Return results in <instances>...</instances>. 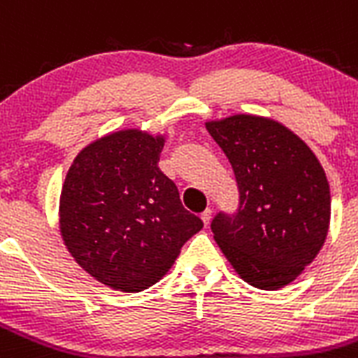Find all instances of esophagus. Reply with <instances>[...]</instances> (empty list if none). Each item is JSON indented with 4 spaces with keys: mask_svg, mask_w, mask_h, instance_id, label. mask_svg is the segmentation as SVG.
<instances>
[{
    "mask_svg": "<svg viewBox=\"0 0 358 358\" xmlns=\"http://www.w3.org/2000/svg\"><path fill=\"white\" fill-rule=\"evenodd\" d=\"M202 222H204V225H209V222H211V209H206L204 213L201 215Z\"/></svg>",
    "mask_w": 358,
    "mask_h": 358,
    "instance_id": "34e87169",
    "label": "esophagus"
}]
</instances>
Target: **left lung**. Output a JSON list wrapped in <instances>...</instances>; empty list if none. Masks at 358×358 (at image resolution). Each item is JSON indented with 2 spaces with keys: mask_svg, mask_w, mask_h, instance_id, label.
I'll return each instance as SVG.
<instances>
[{
  "mask_svg": "<svg viewBox=\"0 0 358 358\" xmlns=\"http://www.w3.org/2000/svg\"><path fill=\"white\" fill-rule=\"evenodd\" d=\"M239 188L236 215H216L220 250L250 286H287L316 259L330 225V186L316 154L270 117L234 113L206 120Z\"/></svg>",
  "mask_w": 358,
  "mask_h": 358,
  "instance_id": "obj_1",
  "label": "left lung"
}]
</instances>
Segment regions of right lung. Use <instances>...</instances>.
<instances>
[{
    "label": "right lung",
    "mask_w": 358,
    "mask_h": 358,
    "mask_svg": "<svg viewBox=\"0 0 358 358\" xmlns=\"http://www.w3.org/2000/svg\"><path fill=\"white\" fill-rule=\"evenodd\" d=\"M165 140L140 127L113 131L83 147L65 176L64 245L110 289L138 293L156 284L204 225L157 166Z\"/></svg>",
    "instance_id": "add662e5"
}]
</instances>
